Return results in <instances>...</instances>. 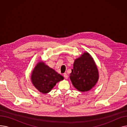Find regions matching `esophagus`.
Segmentation results:
<instances>
[{
  "instance_id": "34e87169",
  "label": "esophagus",
  "mask_w": 127,
  "mask_h": 127,
  "mask_svg": "<svg viewBox=\"0 0 127 127\" xmlns=\"http://www.w3.org/2000/svg\"><path fill=\"white\" fill-rule=\"evenodd\" d=\"M64 77L65 78V79H68V75H67V74H66V73H64Z\"/></svg>"
}]
</instances>
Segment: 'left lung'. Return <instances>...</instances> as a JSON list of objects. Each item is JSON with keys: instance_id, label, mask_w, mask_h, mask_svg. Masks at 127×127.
Instances as JSON below:
<instances>
[{"instance_id": "8db88e82", "label": "left lung", "mask_w": 127, "mask_h": 127, "mask_svg": "<svg viewBox=\"0 0 127 127\" xmlns=\"http://www.w3.org/2000/svg\"><path fill=\"white\" fill-rule=\"evenodd\" d=\"M74 68L70 74L72 85L79 91H90L95 86L99 79V71L94 59L85 52L74 61Z\"/></svg>"}]
</instances>
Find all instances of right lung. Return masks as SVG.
I'll return each mask as SVG.
<instances>
[{"instance_id":"1","label":"right lung","mask_w":127,"mask_h":127,"mask_svg":"<svg viewBox=\"0 0 127 127\" xmlns=\"http://www.w3.org/2000/svg\"><path fill=\"white\" fill-rule=\"evenodd\" d=\"M63 79L62 76L42 61L36 64L31 75L32 84L38 91L43 94L50 92L58 82Z\"/></svg>"}]
</instances>
